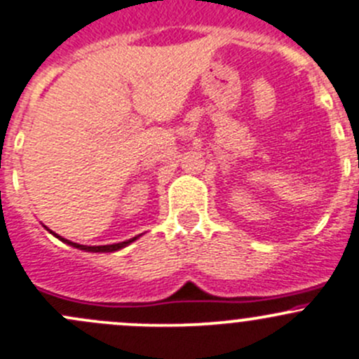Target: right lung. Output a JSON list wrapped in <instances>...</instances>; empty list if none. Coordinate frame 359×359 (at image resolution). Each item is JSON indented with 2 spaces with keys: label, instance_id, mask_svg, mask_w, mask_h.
<instances>
[{
  "label": "right lung",
  "instance_id": "add662e5",
  "mask_svg": "<svg viewBox=\"0 0 359 359\" xmlns=\"http://www.w3.org/2000/svg\"><path fill=\"white\" fill-rule=\"evenodd\" d=\"M50 233H52V231H50ZM52 234H53V236H57L55 233H52ZM57 238H59V240H62L64 243L71 245V247H76V248H79V250H86V252H114V250H119V248L126 247V245H130V243H132V241H135V240H137V236H135V238H132V240L121 241V243H114V245H104V247H85V245L72 243V241H69V240H64V238H60V236H57Z\"/></svg>",
  "mask_w": 359,
  "mask_h": 359
}]
</instances>
